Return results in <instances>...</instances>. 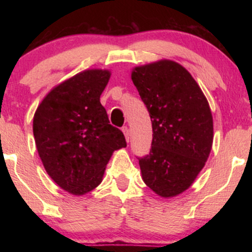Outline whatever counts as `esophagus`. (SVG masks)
I'll use <instances>...</instances> for the list:
<instances>
[{"instance_id":"1","label":"esophagus","mask_w":252,"mask_h":252,"mask_svg":"<svg viewBox=\"0 0 252 252\" xmlns=\"http://www.w3.org/2000/svg\"><path fill=\"white\" fill-rule=\"evenodd\" d=\"M122 130H123L124 135H125V137H126V141H127V142H128V141H129V129H128V127L124 126L123 128H122Z\"/></svg>"}]
</instances>
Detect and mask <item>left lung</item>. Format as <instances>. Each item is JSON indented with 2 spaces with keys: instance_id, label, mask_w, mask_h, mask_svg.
Instances as JSON below:
<instances>
[{
  "instance_id": "1",
  "label": "left lung",
  "mask_w": 252,
  "mask_h": 252,
  "mask_svg": "<svg viewBox=\"0 0 252 252\" xmlns=\"http://www.w3.org/2000/svg\"><path fill=\"white\" fill-rule=\"evenodd\" d=\"M132 80L153 124L150 153L137 158L142 179L157 195L173 197L190 187L211 151L208 99L191 74L173 61L137 66Z\"/></svg>"
}]
</instances>
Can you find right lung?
Masks as SVG:
<instances>
[{
	"label": "right lung",
	"instance_id": "add662e5",
	"mask_svg": "<svg viewBox=\"0 0 252 252\" xmlns=\"http://www.w3.org/2000/svg\"><path fill=\"white\" fill-rule=\"evenodd\" d=\"M111 73L87 70L51 89L37 106L33 134L49 177L62 189L85 195L102 182L115 150L126 147L99 102Z\"/></svg>",
	"mask_w": 252,
	"mask_h": 252
}]
</instances>
